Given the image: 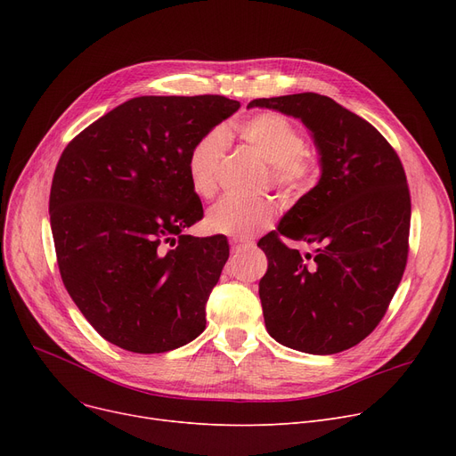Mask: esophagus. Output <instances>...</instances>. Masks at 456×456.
<instances>
[{
    "label": "esophagus",
    "instance_id": "34e87169",
    "mask_svg": "<svg viewBox=\"0 0 456 456\" xmlns=\"http://www.w3.org/2000/svg\"><path fill=\"white\" fill-rule=\"evenodd\" d=\"M249 248H253V242H251V240H240V238H232V240H231V249H232L234 253L249 249Z\"/></svg>",
    "mask_w": 456,
    "mask_h": 456
}]
</instances>
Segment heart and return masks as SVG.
Returning a JSON list of instances; mask_svg holds the SVG:
<instances>
[{"label": "heart", "instance_id": "obj_1", "mask_svg": "<svg viewBox=\"0 0 456 456\" xmlns=\"http://www.w3.org/2000/svg\"><path fill=\"white\" fill-rule=\"evenodd\" d=\"M236 134L272 164L273 183L289 191L305 190L316 174V160L305 150L303 131L289 118L277 112L249 116L234 126ZM225 153V134L212 129L200 136L186 155V175L191 190L203 200L218 191V174ZM275 216L273 203L266 200L225 198L216 205L205 220L214 234L244 238L266 229Z\"/></svg>", "mask_w": 456, "mask_h": 456}]
</instances>
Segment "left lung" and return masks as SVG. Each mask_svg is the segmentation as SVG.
Returning <instances> with one entry per match:
<instances>
[{"instance_id": "left-lung-1", "label": "left lung", "mask_w": 456, "mask_h": 456, "mask_svg": "<svg viewBox=\"0 0 456 456\" xmlns=\"http://www.w3.org/2000/svg\"><path fill=\"white\" fill-rule=\"evenodd\" d=\"M253 107L301 119L322 172L258 242L268 256L258 282L266 329L301 353L346 351L379 325L406 266L411 194L403 164L371 124L327 95H279ZM281 235L313 247L311 265Z\"/></svg>"}]
</instances>
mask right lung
Here are the masks:
<instances>
[{
    "instance_id": "add662e5",
    "label": "right lung",
    "mask_w": 456,
    "mask_h": 456,
    "mask_svg": "<svg viewBox=\"0 0 456 456\" xmlns=\"http://www.w3.org/2000/svg\"><path fill=\"white\" fill-rule=\"evenodd\" d=\"M240 103L224 95H140L62 151L50 222L62 282L88 323L122 349L151 354L205 330V305L229 258L203 218L186 155Z\"/></svg>"
}]
</instances>
